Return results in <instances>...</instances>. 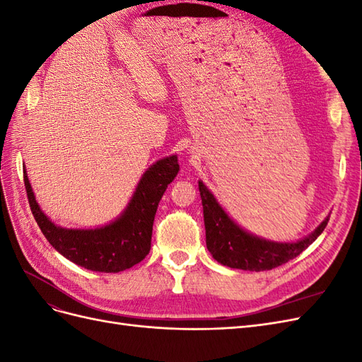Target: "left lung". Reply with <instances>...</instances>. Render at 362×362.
<instances>
[{
    "label": "left lung",
    "mask_w": 362,
    "mask_h": 362,
    "mask_svg": "<svg viewBox=\"0 0 362 362\" xmlns=\"http://www.w3.org/2000/svg\"><path fill=\"white\" fill-rule=\"evenodd\" d=\"M199 192L204 206L206 249L217 262L231 269L262 272L286 264L315 242L329 221L326 217L314 233L296 243L269 242L240 228L202 181H199Z\"/></svg>",
    "instance_id": "obj_1"
}]
</instances>
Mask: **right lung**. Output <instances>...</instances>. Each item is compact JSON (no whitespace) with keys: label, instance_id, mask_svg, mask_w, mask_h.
<instances>
[{"label":"right lung","instance_id":"add662e5","mask_svg":"<svg viewBox=\"0 0 362 362\" xmlns=\"http://www.w3.org/2000/svg\"><path fill=\"white\" fill-rule=\"evenodd\" d=\"M177 156L158 160L144 173L129 204L115 222L95 229H66L43 214L24 169L31 213L51 246L64 258L87 270L117 273L133 267L151 250L152 225L168 185L177 177Z\"/></svg>","mask_w":362,"mask_h":362}]
</instances>
